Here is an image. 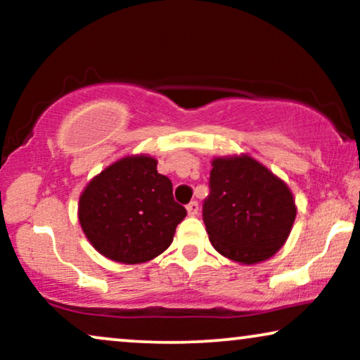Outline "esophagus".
Masks as SVG:
<instances>
[{
	"label": "esophagus",
	"mask_w": 360,
	"mask_h": 360,
	"mask_svg": "<svg viewBox=\"0 0 360 360\" xmlns=\"http://www.w3.org/2000/svg\"><path fill=\"white\" fill-rule=\"evenodd\" d=\"M186 210H188V213L191 214V217H196L198 210H200V205H198V201H191V203L186 206Z\"/></svg>",
	"instance_id": "obj_1"
}]
</instances>
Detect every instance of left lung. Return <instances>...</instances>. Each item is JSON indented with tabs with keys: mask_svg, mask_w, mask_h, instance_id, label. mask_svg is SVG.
Instances as JSON below:
<instances>
[{
	"mask_svg": "<svg viewBox=\"0 0 360 360\" xmlns=\"http://www.w3.org/2000/svg\"><path fill=\"white\" fill-rule=\"evenodd\" d=\"M203 221L212 245L225 257L255 264L286 242L296 218L289 188L249 155L214 159Z\"/></svg>",
	"mask_w": 360,
	"mask_h": 360,
	"instance_id": "1",
	"label": "left lung"
}]
</instances>
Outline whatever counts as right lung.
<instances>
[{
    "label": "right lung",
    "mask_w": 360,
    "mask_h": 360,
    "mask_svg": "<svg viewBox=\"0 0 360 360\" xmlns=\"http://www.w3.org/2000/svg\"><path fill=\"white\" fill-rule=\"evenodd\" d=\"M186 208L148 155L125 157L86 186L79 198L82 232L100 254L123 264L157 257L171 245Z\"/></svg>",
    "instance_id": "obj_1"
}]
</instances>
